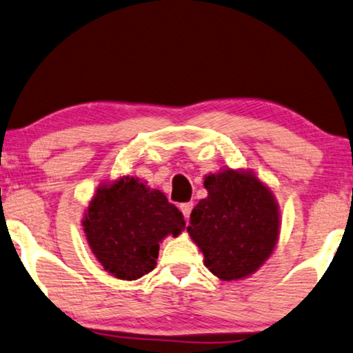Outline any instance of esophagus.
I'll list each match as a JSON object with an SVG mask.
<instances>
[{
  "label": "esophagus",
  "mask_w": 353,
  "mask_h": 353,
  "mask_svg": "<svg viewBox=\"0 0 353 353\" xmlns=\"http://www.w3.org/2000/svg\"><path fill=\"white\" fill-rule=\"evenodd\" d=\"M192 207H194L192 202H186V203H181V205H180V210L183 212V214H185L186 219L189 218V214H191Z\"/></svg>",
  "instance_id": "1"
}]
</instances>
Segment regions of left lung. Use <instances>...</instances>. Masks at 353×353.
<instances>
[{"mask_svg": "<svg viewBox=\"0 0 353 353\" xmlns=\"http://www.w3.org/2000/svg\"><path fill=\"white\" fill-rule=\"evenodd\" d=\"M208 196L194 207L188 232L203 264L221 280L248 277L272 254L280 212L270 189L248 170L205 176Z\"/></svg>", "mask_w": 353, "mask_h": 353, "instance_id": "1", "label": "left lung"}]
</instances>
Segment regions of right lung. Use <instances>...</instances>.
Instances as JSON below:
<instances>
[{
    "label": "right lung",
    "instance_id": "right-lung-1",
    "mask_svg": "<svg viewBox=\"0 0 353 353\" xmlns=\"http://www.w3.org/2000/svg\"><path fill=\"white\" fill-rule=\"evenodd\" d=\"M185 218L159 189L121 176L101 185L84 213L88 243L106 272L137 280L156 268L159 243L180 236Z\"/></svg>",
    "mask_w": 353,
    "mask_h": 353
}]
</instances>
